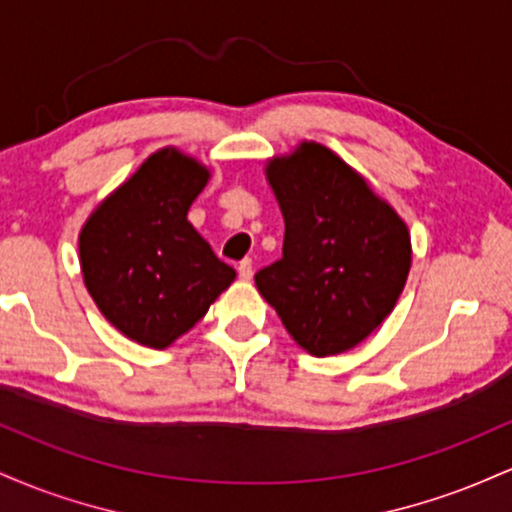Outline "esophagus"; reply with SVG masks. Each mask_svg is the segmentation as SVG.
<instances>
[{
	"label": "esophagus",
	"mask_w": 512,
	"mask_h": 512,
	"mask_svg": "<svg viewBox=\"0 0 512 512\" xmlns=\"http://www.w3.org/2000/svg\"><path fill=\"white\" fill-rule=\"evenodd\" d=\"M238 276L243 281H250L252 279V260H243L238 262Z\"/></svg>",
	"instance_id": "34e87169"
}]
</instances>
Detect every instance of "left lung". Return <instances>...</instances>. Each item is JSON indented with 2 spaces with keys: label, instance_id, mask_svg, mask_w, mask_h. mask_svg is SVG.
Returning a JSON list of instances; mask_svg holds the SVG:
<instances>
[{
  "label": "left lung",
  "instance_id": "obj_1",
  "mask_svg": "<svg viewBox=\"0 0 512 512\" xmlns=\"http://www.w3.org/2000/svg\"><path fill=\"white\" fill-rule=\"evenodd\" d=\"M284 214V255L255 274L286 332L313 356L361 344L395 308L411 264L409 231L368 182L322 144L267 166Z\"/></svg>",
  "mask_w": 512,
  "mask_h": 512
}]
</instances>
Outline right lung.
I'll list each match as a JSON object with an SVG mask.
<instances>
[{
	"label": "right lung",
	"instance_id": "1",
	"mask_svg": "<svg viewBox=\"0 0 512 512\" xmlns=\"http://www.w3.org/2000/svg\"><path fill=\"white\" fill-rule=\"evenodd\" d=\"M207 180L195 158L156 151L81 228L88 293L110 325L151 349L192 330L236 279L187 221Z\"/></svg>",
	"mask_w": 512,
	"mask_h": 512
}]
</instances>
